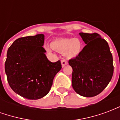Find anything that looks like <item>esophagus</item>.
Here are the masks:
<instances>
[{
	"instance_id": "34e87169",
	"label": "esophagus",
	"mask_w": 120,
	"mask_h": 120,
	"mask_svg": "<svg viewBox=\"0 0 120 120\" xmlns=\"http://www.w3.org/2000/svg\"><path fill=\"white\" fill-rule=\"evenodd\" d=\"M61 64H62V68H64L65 65L68 64V62L65 60H62L61 61Z\"/></svg>"
}]
</instances>
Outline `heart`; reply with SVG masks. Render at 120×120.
Returning <instances> with one entry per match:
<instances>
[{
	"label": "heart",
	"instance_id": "heart-1",
	"mask_svg": "<svg viewBox=\"0 0 120 120\" xmlns=\"http://www.w3.org/2000/svg\"><path fill=\"white\" fill-rule=\"evenodd\" d=\"M51 47L58 52L65 54L69 59L77 57L80 53L82 48V44L78 38H62L55 40L51 42ZM52 48L48 45H45V49L48 52H51Z\"/></svg>",
	"mask_w": 120,
	"mask_h": 120
}]
</instances>
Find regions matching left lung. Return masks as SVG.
Segmentation results:
<instances>
[{"label":"left lung","instance_id":"obj_1","mask_svg":"<svg viewBox=\"0 0 120 120\" xmlns=\"http://www.w3.org/2000/svg\"><path fill=\"white\" fill-rule=\"evenodd\" d=\"M86 45L69 61L73 68L72 86L78 94L93 97L101 93L113 75L112 55L107 42L98 33H80Z\"/></svg>","mask_w":120,"mask_h":120}]
</instances>
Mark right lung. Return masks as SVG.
Returning a JSON list of instances; mask_svg holds the SVG:
<instances>
[{
	"label": "right lung",
	"instance_id": "right-lung-1",
	"mask_svg": "<svg viewBox=\"0 0 120 120\" xmlns=\"http://www.w3.org/2000/svg\"><path fill=\"white\" fill-rule=\"evenodd\" d=\"M44 43L43 34L19 38L7 52L8 82L15 93L26 99L38 100L47 94L62 69L60 60L53 63L47 59Z\"/></svg>",
	"mask_w": 120,
	"mask_h": 120
}]
</instances>
